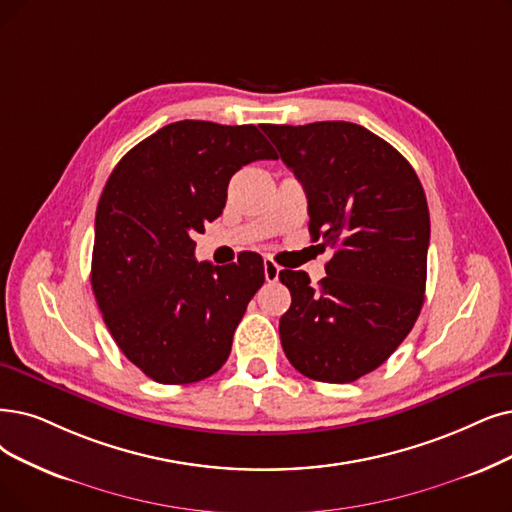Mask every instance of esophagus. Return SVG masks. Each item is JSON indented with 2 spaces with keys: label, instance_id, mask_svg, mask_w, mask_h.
<instances>
[{
  "label": "esophagus",
  "instance_id": "1",
  "mask_svg": "<svg viewBox=\"0 0 512 512\" xmlns=\"http://www.w3.org/2000/svg\"><path fill=\"white\" fill-rule=\"evenodd\" d=\"M279 267L271 260V258H264V279H267L269 283H275L279 279Z\"/></svg>",
  "mask_w": 512,
  "mask_h": 512
}]
</instances>
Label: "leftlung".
<instances>
[{
	"instance_id": "8db88e82",
	"label": "left lung",
	"mask_w": 512,
	"mask_h": 512,
	"mask_svg": "<svg viewBox=\"0 0 512 512\" xmlns=\"http://www.w3.org/2000/svg\"><path fill=\"white\" fill-rule=\"evenodd\" d=\"M262 130L309 199V231L334 250L313 288L281 271L292 304L279 319L285 357L300 374L344 384L374 372L414 327L431 239L414 168L386 140L351 121Z\"/></svg>"
}]
</instances>
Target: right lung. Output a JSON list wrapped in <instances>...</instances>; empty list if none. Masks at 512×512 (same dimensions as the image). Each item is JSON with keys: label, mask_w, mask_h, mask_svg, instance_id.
I'll list each match as a JSON object with an SVG mask.
<instances>
[{"label": "right lung", "mask_w": 512, "mask_h": 512, "mask_svg": "<svg viewBox=\"0 0 512 512\" xmlns=\"http://www.w3.org/2000/svg\"><path fill=\"white\" fill-rule=\"evenodd\" d=\"M258 159L277 153L252 124L176 121L121 157L100 195L92 290L121 353L155 382H199L229 359L264 264L254 252L227 267L197 262L193 235Z\"/></svg>", "instance_id": "1"}]
</instances>
